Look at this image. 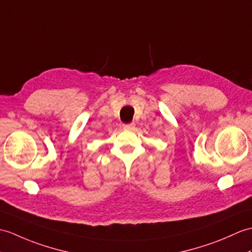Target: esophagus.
<instances>
[{
  "instance_id": "34e87169",
  "label": "esophagus",
  "mask_w": 252,
  "mask_h": 252,
  "mask_svg": "<svg viewBox=\"0 0 252 252\" xmlns=\"http://www.w3.org/2000/svg\"><path fill=\"white\" fill-rule=\"evenodd\" d=\"M134 127H135V124H126V125H124V128H125V130H133Z\"/></svg>"
}]
</instances>
